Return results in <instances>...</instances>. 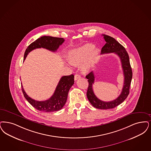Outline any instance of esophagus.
<instances>
[{"label": "esophagus", "instance_id": "1", "mask_svg": "<svg viewBox=\"0 0 151 151\" xmlns=\"http://www.w3.org/2000/svg\"><path fill=\"white\" fill-rule=\"evenodd\" d=\"M81 78V76H80L79 74L76 73V74H75V75L74 79H75V80H77L78 78Z\"/></svg>", "mask_w": 151, "mask_h": 151}]
</instances>
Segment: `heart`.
Masks as SVG:
<instances>
[{
	"label": "heart",
	"instance_id": "1",
	"mask_svg": "<svg viewBox=\"0 0 151 151\" xmlns=\"http://www.w3.org/2000/svg\"><path fill=\"white\" fill-rule=\"evenodd\" d=\"M98 55V49L94 48L93 45L88 44L70 50L67 54V59L70 64L80 65L83 71L88 72L94 66Z\"/></svg>",
	"mask_w": 151,
	"mask_h": 151
}]
</instances>
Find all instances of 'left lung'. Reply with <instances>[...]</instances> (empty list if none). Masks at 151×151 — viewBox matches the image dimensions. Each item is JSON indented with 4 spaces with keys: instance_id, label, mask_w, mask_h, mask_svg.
Returning <instances> with one entry per match:
<instances>
[{
    "instance_id": "1",
    "label": "left lung",
    "mask_w": 151,
    "mask_h": 151,
    "mask_svg": "<svg viewBox=\"0 0 151 151\" xmlns=\"http://www.w3.org/2000/svg\"><path fill=\"white\" fill-rule=\"evenodd\" d=\"M103 36L106 43L102 48L101 54L114 53L119 57L124 76V86L120 95L115 100L109 102L102 101L96 96L93 91V84L94 83L95 77L94 73L92 71L86 76V78L88 79V81L89 83L86 96L91 104L95 108L107 109L115 108L125 100L129 94L133 73L130 63L129 57L125 48L114 37L106 35H103Z\"/></svg>"
}]
</instances>
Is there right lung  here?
Wrapping results in <instances>:
<instances>
[{"instance_id":"add662e5","label":"right lung","mask_w":151,"mask_h":151,"mask_svg":"<svg viewBox=\"0 0 151 151\" xmlns=\"http://www.w3.org/2000/svg\"><path fill=\"white\" fill-rule=\"evenodd\" d=\"M65 42L63 38L52 36L40 37L35 42H32L26 49L24 60L31 51L36 48L47 49L52 52H55L60 45ZM74 84V76L73 74L68 76H63L60 78L54 94L49 99L44 101H37L29 97L24 91L22 86V91L24 98L36 109L45 112H52L58 111L63 108L66 102L68 93L71 87Z\"/></svg>"}]
</instances>
